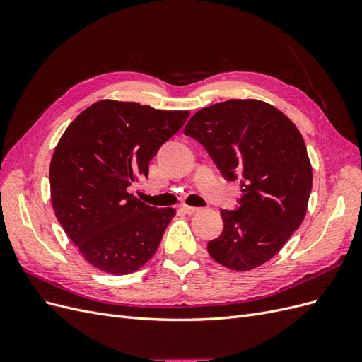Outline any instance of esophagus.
Instances as JSON below:
<instances>
[{"instance_id": "1", "label": "esophagus", "mask_w": 362, "mask_h": 362, "mask_svg": "<svg viewBox=\"0 0 362 362\" xmlns=\"http://www.w3.org/2000/svg\"><path fill=\"white\" fill-rule=\"evenodd\" d=\"M181 210L184 211V213H187V214H194V213H198L201 208H198V206H192V205H181Z\"/></svg>"}]
</instances>
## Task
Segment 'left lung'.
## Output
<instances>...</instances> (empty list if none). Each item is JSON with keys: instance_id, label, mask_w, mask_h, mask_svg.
Here are the masks:
<instances>
[{"instance_id": "8db88e82", "label": "left lung", "mask_w": 362, "mask_h": 362, "mask_svg": "<svg viewBox=\"0 0 362 362\" xmlns=\"http://www.w3.org/2000/svg\"><path fill=\"white\" fill-rule=\"evenodd\" d=\"M184 134L204 145L228 181L242 182L240 208L222 210L223 231L208 254L237 272L264 264L308 208L313 169L300 131L264 101L229 100L196 112Z\"/></svg>"}]
</instances>
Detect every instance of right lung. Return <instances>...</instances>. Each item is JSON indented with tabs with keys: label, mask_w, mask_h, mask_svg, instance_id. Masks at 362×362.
I'll list each match as a JSON object with an SVG mask.
<instances>
[{
	"label": "right lung",
	"mask_w": 362,
	"mask_h": 362,
	"mask_svg": "<svg viewBox=\"0 0 362 362\" xmlns=\"http://www.w3.org/2000/svg\"><path fill=\"white\" fill-rule=\"evenodd\" d=\"M187 110L103 100L76 116L49 164L51 202L64 233L93 267L128 275L154 257L175 208L128 193L184 125Z\"/></svg>",
	"instance_id": "1"
}]
</instances>
